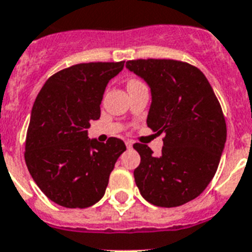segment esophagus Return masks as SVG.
Instances as JSON below:
<instances>
[{
  "instance_id": "1",
  "label": "esophagus",
  "mask_w": 252,
  "mask_h": 252,
  "mask_svg": "<svg viewBox=\"0 0 252 252\" xmlns=\"http://www.w3.org/2000/svg\"><path fill=\"white\" fill-rule=\"evenodd\" d=\"M126 147H128V149H130V147L133 146L132 139H126Z\"/></svg>"
}]
</instances>
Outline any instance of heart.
<instances>
[{
  "label": "heart",
  "instance_id": "1",
  "mask_svg": "<svg viewBox=\"0 0 252 252\" xmlns=\"http://www.w3.org/2000/svg\"><path fill=\"white\" fill-rule=\"evenodd\" d=\"M133 82H137V79H130L129 83H133Z\"/></svg>",
  "mask_w": 252,
  "mask_h": 252
}]
</instances>
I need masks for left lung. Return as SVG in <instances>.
<instances>
[{
	"instance_id": "1",
	"label": "left lung",
	"mask_w": 252,
	"mask_h": 252,
	"mask_svg": "<svg viewBox=\"0 0 252 252\" xmlns=\"http://www.w3.org/2000/svg\"><path fill=\"white\" fill-rule=\"evenodd\" d=\"M126 66L151 88L147 126L165 134L158 156L147 145H133L141 156L136 185L150 204L181 206L200 196L217 173L227 139L220 103L204 73L188 63L139 59Z\"/></svg>"
}]
</instances>
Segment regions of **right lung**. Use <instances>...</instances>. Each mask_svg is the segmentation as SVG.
I'll list each match as a JSON object with an SVG mask.
<instances>
[{"mask_svg": "<svg viewBox=\"0 0 252 252\" xmlns=\"http://www.w3.org/2000/svg\"><path fill=\"white\" fill-rule=\"evenodd\" d=\"M124 61L86 63L47 79L32 109L24 158L32 178L51 201L84 209L100 201L110 173L126 151L122 139L88 138L91 120L100 119L107 83Z\"/></svg>", "mask_w": 252, "mask_h": 252, "instance_id": "obj_1", "label": "right lung"}]
</instances>
